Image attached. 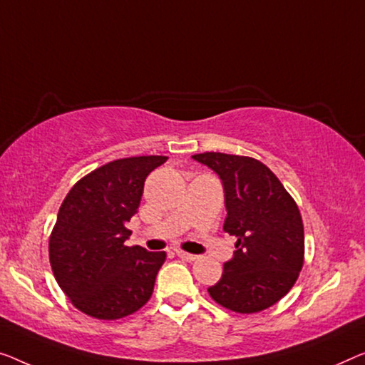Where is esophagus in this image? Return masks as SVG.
<instances>
[{
    "mask_svg": "<svg viewBox=\"0 0 365 365\" xmlns=\"http://www.w3.org/2000/svg\"><path fill=\"white\" fill-rule=\"evenodd\" d=\"M177 255H178V257H180L182 260H187V262H193V260L198 259V255L188 254V252H183V251H178Z\"/></svg>",
    "mask_w": 365,
    "mask_h": 365,
    "instance_id": "esophagus-1",
    "label": "esophagus"
}]
</instances>
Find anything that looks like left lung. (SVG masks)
I'll list each match as a JSON object with an SVG mask.
<instances>
[{"label":"left lung","instance_id":"left-lung-1","mask_svg":"<svg viewBox=\"0 0 365 365\" xmlns=\"http://www.w3.org/2000/svg\"><path fill=\"white\" fill-rule=\"evenodd\" d=\"M193 159L220 175L227 211L222 230L237 237L235 257L208 288L210 297L235 313L270 308L290 292L303 267L304 232L295 200L252 157L203 152Z\"/></svg>","mask_w":365,"mask_h":365}]
</instances>
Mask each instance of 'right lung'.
<instances>
[{
  "label": "right lung",
  "mask_w": 365,
  "mask_h": 365,
  "mask_svg": "<svg viewBox=\"0 0 365 365\" xmlns=\"http://www.w3.org/2000/svg\"><path fill=\"white\" fill-rule=\"evenodd\" d=\"M165 155L118 159L73 185L48 239L58 287L81 313L119 319L143 308L154 292L165 252L126 246V222L138 213L144 182Z\"/></svg>",
  "instance_id": "obj_1"
}]
</instances>
